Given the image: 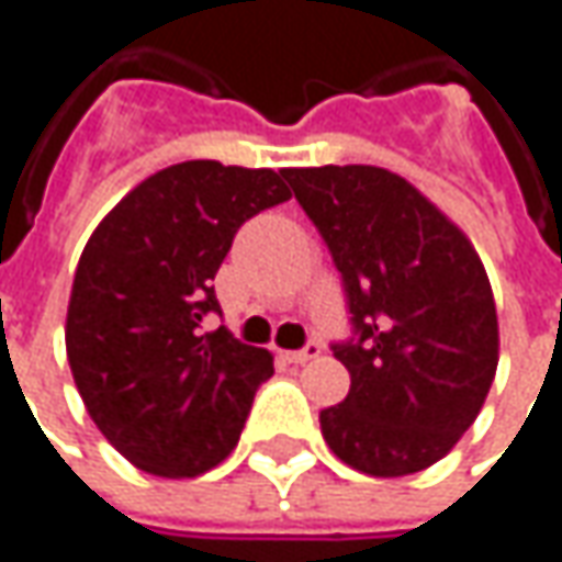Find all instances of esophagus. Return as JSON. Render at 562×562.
Returning <instances> with one entry per match:
<instances>
[{"label":"esophagus","instance_id":"esophagus-1","mask_svg":"<svg viewBox=\"0 0 562 562\" xmlns=\"http://www.w3.org/2000/svg\"><path fill=\"white\" fill-rule=\"evenodd\" d=\"M319 351H323V348H319L316 341H310L306 348H300V351H284V353H281V357H284L288 363H306V360L319 357Z\"/></svg>","mask_w":562,"mask_h":562}]
</instances>
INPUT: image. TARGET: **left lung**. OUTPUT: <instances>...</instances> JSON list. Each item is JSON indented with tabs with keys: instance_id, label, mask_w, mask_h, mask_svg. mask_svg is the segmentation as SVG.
<instances>
[{
	"instance_id": "left-lung-1",
	"label": "left lung",
	"mask_w": 562,
	"mask_h": 562,
	"mask_svg": "<svg viewBox=\"0 0 562 562\" xmlns=\"http://www.w3.org/2000/svg\"><path fill=\"white\" fill-rule=\"evenodd\" d=\"M284 180L341 271L353 338L331 345L351 373L319 414L328 449L363 474L439 462L481 414L499 360L491 281L471 239L382 167H291Z\"/></svg>"
}]
</instances>
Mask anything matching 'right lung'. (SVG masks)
Listing matches in <instances>:
<instances>
[{"mask_svg": "<svg viewBox=\"0 0 562 562\" xmlns=\"http://www.w3.org/2000/svg\"><path fill=\"white\" fill-rule=\"evenodd\" d=\"M291 199L284 173L186 160L157 170L91 234L71 281L66 351L110 446L157 477L224 462L271 353L205 331L214 274L237 231Z\"/></svg>", "mask_w": 562, "mask_h": 562, "instance_id": "right-lung-1", "label": "right lung"}]
</instances>
